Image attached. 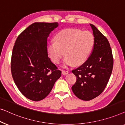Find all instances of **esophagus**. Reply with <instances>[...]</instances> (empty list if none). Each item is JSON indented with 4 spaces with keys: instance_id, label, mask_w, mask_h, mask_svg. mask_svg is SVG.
<instances>
[{
    "instance_id": "1",
    "label": "esophagus",
    "mask_w": 125,
    "mask_h": 125,
    "mask_svg": "<svg viewBox=\"0 0 125 125\" xmlns=\"http://www.w3.org/2000/svg\"><path fill=\"white\" fill-rule=\"evenodd\" d=\"M68 71H67V70H62V73L63 75H66L68 73Z\"/></svg>"
}]
</instances>
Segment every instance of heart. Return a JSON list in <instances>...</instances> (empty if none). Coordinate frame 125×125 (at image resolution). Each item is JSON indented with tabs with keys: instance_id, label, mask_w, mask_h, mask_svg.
<instances>
[{
	"instance_id": "1",
	"label": "heart",
	"mask_w": 125,
	"mask_h": 125,
	"mask_svg": "<svg viewBox=\"0 0 125 125\" xmlns=\"http://www.w3.org/2000/svg\"><path fill=\"white\" fill-rule=\"evenodd\" d=\"M94 44V37L89 31L67 28L59 31L55 41L48 46L49 55L54 63L58 64L64 54V66L79 65L87 60Z\"/></svg>"
}]
</instances>
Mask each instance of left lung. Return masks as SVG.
<instances>
[{
  "instance_id": "8db88e82",
  "label": "left lung",
  "mask_w": 125,
  "mask_h": 125,
  "mask_svg": "<svg viewBox=\"0 0 125 125\" xmlns=\"http://www.w3.org/2000/svg\"><path fill=\"white\" fill-rule=\"evenodd\" d=\"M94 45L87 60L72 71L76 81L72 87L75 95L84 101L99 96L108 84L113 67V57L108 40L95 26L90 24Z\"/></svg>"
}]
</instances>
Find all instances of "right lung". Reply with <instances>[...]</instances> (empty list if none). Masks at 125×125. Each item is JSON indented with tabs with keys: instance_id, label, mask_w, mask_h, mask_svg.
<instances>
[{
	"instance_id": "add662e5",
	"label": "right lung",
	"mask_w": 125,
	"mask_h": 125,
	"mask_svg": "<svg viewBox=\"0 0 125 125\" xmlns=\"http://www.w3.org/2000/svg\"><path fill=\"white\" fill-rule=\"evenodd\" d=\"M57 22H34L17 37L12 52L10 69L20 92L32 101L45 98L61 76L47 55V38Z\"/></svg>"
}]
</instances>
